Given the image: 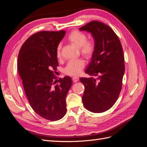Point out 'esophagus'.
Instances as JSON below:
<instances>
[{
    "label": "esophagus",
    "mask_w": 147,
    "mask_h": 147,
    "mask_svg": "<svg viewBox=\"0 0 147 147\" xmlns=\"http://www.w3.org/2000/svg\"><path fill=\"white\" fill-rule=\"evenodd\" d=\"M78 80H79V78L78 77H76V76H75V77H74L73 78H72V80H73V82H77L78 81Z\"/></svg>",
    "instance_id": "esophagus-1"
}]
</instances>
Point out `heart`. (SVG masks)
<instances>
[{
  "instance_id": "obj_1",
  "label": "heart",
  "mask_w": 147,
  "mask_h": 147,
  "mask_svg": "<svg viewBox=\"0 0 147 147\" xmlns=\"http://www.w3.org/2000/svg\"><path fill=\"white\" fill-rule=\"evenodd\" d=\"M67 40L73 45L79 48L81 55L86 59H90L94 52V43L87 40L86 35L77 30L71 32L67 37ZM61 45H59L57 48V57L61 58ZM85 65L84 61L82 59L71 60L69 61L64 69V73L69 75H77L81 73Z\"/></svg>"
}]
</instances>
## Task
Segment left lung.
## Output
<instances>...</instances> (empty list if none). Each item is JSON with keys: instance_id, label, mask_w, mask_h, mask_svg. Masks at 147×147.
I'll list each match as a JSON object with an SVG mask.
<instances>
[{"instance_id": "8db88e82", "label": "left lung", "mask_w": 147, "mask_h": 147, "mask_svg": "<svg viewBox=\"0 0 147 147\" xmlns=\"http://www.w3.org/2000/svg\"><path fill=\"white\" fill-rule=\"evenodd\" d=\"M90 32L95 50L85 73L96 79L80 78L84 86L83 105L93 113L110 109L117 100L125 70L122 45L113 29L101 22L92 21L79 29Z\"/></svg>"}]
</instances>
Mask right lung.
Masks as SVG:
<instances>
[{"label":"right lung","instance_id":"obj_1","mask_svg":"<svg viewBox=\"0 0 147 147\" xmlns=\"http://www.w3.org/2000/svg\"><path fill=\"white\" fill-rule=\"evenodd\" d=\"M65 31H41L31 35L22 45L18 71L30 105L40 117L50 121L63 118L67 111L65 97L72 86L70 77L59 78L57 48Z\"/></svg>","mask_w":147,"mask_h":147}]
</instances>
